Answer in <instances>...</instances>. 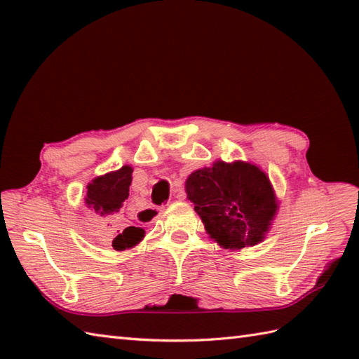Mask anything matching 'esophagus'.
Instances as JSON below:
<instances>
[{
  "instance_id": "esophagus-1",
  "label": "esophagus",
  "mask_w": 359,
  "mask_h": 359,
  "mask_svg": "<svg viewBox=\"0 0 359 359\" xmlns=\"http://www.w3.org/2000/svg\"><path fill=\"white\" fill-rule=\"evenodd\" d=\"M158 210L154 208V207H147L144 210L140 211V216L144 219V220H154L156 217H158Z\"/></svg>"
}]
</instances>
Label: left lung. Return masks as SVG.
<instances>
[{"mask_svg":"<svg viewBox=\"0 0 359 359\" xmlns=\"http://www.w3.org/2000/svg\"><path fill=\"white\" fill-rule=\"evenodd\" d=\"M185 189L210 238L228 250L262 242L278 211L269 175L241 160L191 172Z\"/></svg>","mask_w":359,"mask_h":359,"instance_id":"obj_1","label":"left lung"}]
</instances>
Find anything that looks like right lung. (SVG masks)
Masks as SVG:
<instances>
[{"label": "right lung", "instance_id": "add662e5", "mask_svg": "<svg viewBox=\"0 0 359 359\" xmlns=\"http://www.w3.org/2000/svg\"><path fill=\"white\" fill-rule=\"evenodd\" d=\"M133 168L121 166L120 170L98 175L86 187L88 193L85 202L88 208L93 210L97 216L112 222L117 219L120 208L129 196V185L133 182ZM111 225V224H108ZM144 236V230L139 226H126L117 230V236L112 239L114 250L121 251L137 245Z\"/></svg>", "mask_w": 359, "mask_h": 359}]
</instances>
